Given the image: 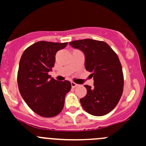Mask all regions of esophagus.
<instances>
[{"instance_id":"obj_1","label":"esophagus","mask_w":146,"mask_h":146,"mask_svg":"<svg viewBox=\"0 0 146 146\" xmlns=\"http://www.w3.org/2000/svg\"><path fill=\"white\" fill-rule=\"evenodd\" d=\"M78 86V84H76V83L74 82H71V86L73 87V88H76V87Z\"/></svg>"}]
</instances>
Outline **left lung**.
Segmentation results:
<instances>
[{
    "instance_id": "obj_1",
    "label": "left lung",
    "mask_w": 146,
    "mask_h": 146,
    "mask_svg": "<svg viewBox=\"0 0 146 146\" xmlns=\"http://www.w3.org/2000/svg\"><path fill=\"white\" fill-rule=\"evenodd\" d=\"M85 55V68L94 77V87L85 85L87 94L80 99L86 111L103 116L114 110L123 92L124 77L117 54L106 42L92 39L69 42Z\"/></svg>"
}]
</instances>
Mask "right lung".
I'll return each mask as SVG.
<instances>
[{
	"label": "right lung",
	"instance_id": "obj_1",
	"mask_svg": "<svg viewBox=\"0 0 146 146\" xmlns=\"http://www.w3.org/2000/svg\"><path fill=\"white\" fill-rule=\"evenodd\" d=\"M67 44L68 42H37L24 50L20 60L17 75L20 94L29 108L44 117L60 113L65 95L71 88L70 81H56L48 75L57 52Z\"/></svg>",
	"mask_w": 146,
	"mask_h": 146
}]
</instances>
